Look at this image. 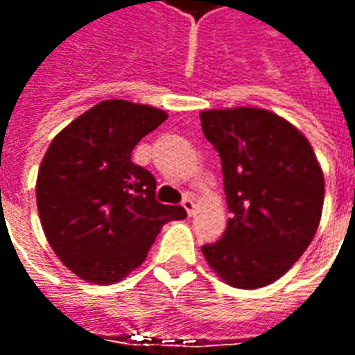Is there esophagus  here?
Wrapping results in <instances>:
<instances>
[{"instance_id": "1", "label": "esophagus", "mask_w": 355, "mask_h": 355, "mask_svg": "<svg viewBox=\"0 0 355 355\" xmlns=\"http://www.w3.org/2000/svg\"><path fill=\"white\" fill-rule=\"evenodd\" d=\"M182 207L186 209V213H188V215L190 216L193 215V207H196V205H193V200L190 198V196H184V200H182Z\"/></svg>"}]
</instances>
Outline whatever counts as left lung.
I'll use <instances>...</instances> for the list:
<instances>
[{
    "label": "left lung",
    "instance_id": "8db88e82",
    "mask_svg": "<svg viewBox=\"0 0 355 355\" xmlns=\"http://www.w3.org/2000/svg\"><path fill=\"white\" fill-rule=\"evenodd\" d=\"M200 117L220 155L232 213L223 238L201 251L232 287L270 285L315 236L325 196L320 163L304 135L268 110H205Z\"/></svg>",
    "mask_w": 355,
    "mask_h": 355
}]
</instances>
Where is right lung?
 <instances>
[{
	"mask_svg": "<svg viewBox=\"0 0 355 355\" xmlns=\"http://www.w3.org/2000/svg\"><path fill=\"white\" fill-rule=\"evenodd\" d=\"M167 119L127 101L96 104L51 142L35 198L47 241L64 266L91 283H116L139 268L163 224L184 218L155 200L154 175L131 162L142 137Z\"/></svg>",
	"mask_w": 355,
	"mask_h": 355,
	"instance_id": "right-lung-1",
	"label": "right lung"
}]
</instances>
